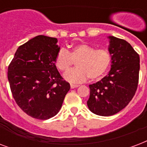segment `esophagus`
<instances>
[{
  "label": "esophagus",
  "instance_id": "1",
  "mask_svg": "<svg viewBox=\"0 0 147 147\" xmlns=\"http://www.w3.org/2000/svg\"><path fill=\"white\" fill-rule=\"evenodd\" d=\"M70 86H71V88H77V87H78V85H75V84H71Z\"/></svg>",
  "mask_w": 147,
  "mask_h": 147
}]
</instances>
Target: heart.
Returning <instances> with one entry per match:
<instances>
[{"label":"heart","instance_id":"heart-1","mask_svg":"<svg viewBox=\"0 0 147 147\" xmlns=\"http://www.w3.org/2000/svg\"><path fill=\"white\" fill-rule=\"evenodd\" d=\"M111 60V54L107 49H96L88 44H79L68 52L60 50L55 59V65L59 71L66 72L76 62L77 69L67 72L65 78L70 82H82L88 78L96 80L103 76Z\"/></svg>","mask_w":147,"mask_h":147}]
</instances>
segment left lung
Wrapping results in <instances>:
<instances>
[{"mask_svg": "<svg viewBox=\"0 0 147 147\" xmlns=\"http://www.w3.org/2000/svg\"><path fill=\"white\" fill-rule=\"evenodd\" d=\"M111 70L96 83L89 85L88 109L102 116H113L124 109L136 93L139 82L140 55L123 39L109 36Z\"/></svg>", "mask_w": 147, "mask_h": 147, "instance_id": "obj_1", "label": "left lung"}]
</instances>
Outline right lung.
Segmentation results:
<instances>
[{
  "label": "right lung",
  "instance_id": "obj_1",
  "mask_svg": "<svg viewBox=\"0 0 147 147\" xmlns=\"http://www.w3.org/2000/svg\"><path fill=\"white\" fill-rule=\"evenodd\" d=\"M55 38L38 35L19 46L8 66L11 93L18 106L34 119L45 120L61 109L70 85L59 74Z\"/></svg>",
  "mask_w": 147,
  "mask_h": 147
}]
</instances>
